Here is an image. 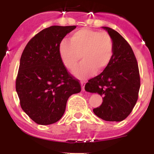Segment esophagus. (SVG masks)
Masks as SVG:
<instances>
[{
  "instance_id": "34e87169",
  "label": "esophagus",
  "mask_w": 154,
  "mask_h": 154,
  "mask_svg": "<svg viewBox=\"0 0 154 154\" xmlns=\"http://www.w3.org/2000/svg\"><path fill=\"white\" fill-rule=\"evenodd\" d=\"M81 86H82V91H85V83L83 81H81Z\"/></svg>"
}]
</instances>
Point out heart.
<instances>
[{
    "mask_svg": "<svg viewBox=\"0 0 154 154\" xmlns=\"http://www.w3.org/2000/svg\"><path fill=\"white\" fill-rule=\"evenodd\" d=\"M113 41L105 31L83 28L73 32L69 42L63 40L59 54L63 65L70 71L77 67L80 58L83 62L74 74L81 79L101 72L109 66L113 56Z\"/></svg>",
    "mask_w": 154,
    "mask_h": 154,
    "instance_id": "heart-1",
    "label": "heart"
}]
</instances>
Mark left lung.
I'll return each instance as SVG.
<instances>
[{
  "instance_id": "1",
  "label": "left lung",
  "mask_w": 154,
  "mask_h": 154,
  "mask_svg": "<svg viewBox=\"0 0 154 154\" xmlns=\"http://www.w3.org/2000/svg\"><path fill=\"white\" fill-rule=\"evenodd\" d=\"M103 28L112 38V58L103 72L88 80L85 89L103 97L102 104L93 109L97 117L107 122H122L130 114L139 97V66L125 38L115 29Z\"/></svg>"
}]
</instances>
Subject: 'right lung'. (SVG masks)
<instances>
[{"mask_svg":"<svg viewBox=\"0 0 154 154\" xmlns=\"http://www.w3.org/2000/svg\"><path fill=\"white\" fill-rule=\"evenodd\" d=\"M76 26H51L29 41L21 54L15 81L20 105L38 125L58 122L68 97L81 91L80 81L63 65L59 54L62 40Z\"/></svg>","mask_w":154,"mask_h":154,"instance_id":"add662e5","label":"right lung"}]
</instances>
